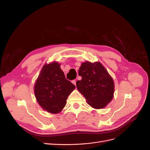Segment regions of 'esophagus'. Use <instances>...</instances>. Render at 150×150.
<instances>
[{
    "instance_id": "1",
    "label": "esophagus",
    "mask_w": 150,
    "mask_h": 150,
    "mask_svg": "<svg viewBox=\"0 0 150 150\" xmlns=\"http://www.w3.org/2000/svg\"><path fill=\"white\" fill-rule=\"evenodd\" d=\"M72 84H74L75 86L76 85V80H73V81H72Z\"/></svg>"
}]
</instances>
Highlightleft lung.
Here are the masks:
<instances>
[{
    "instance_id": "1",
    "label": "left lung",
    "mask_w": 150,
    "mask_h": 150,
    "mask_svg": "<svg viewBox=\"0 0 150 150\" xmlns=\"http://www.w3.org/2000/svg\"><path fill=\"white\" fill-rule=\"evenodd\" d=\"M81 81L76 87L86 98L87 103L95 109L105 108L114 96L115 83L101 62L86 61L79 69Z\"/></svg>"
}]
</instances>
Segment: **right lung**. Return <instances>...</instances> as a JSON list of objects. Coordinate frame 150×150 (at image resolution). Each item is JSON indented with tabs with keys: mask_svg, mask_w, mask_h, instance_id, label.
Returning a JSON list of instances; mask_svg holds the SVG:
<instances>
[{
	"mask_svg": "<svg viewBox=\"0 0 150 150\" xmlns=\"http://www.w3.org/2000/svg\"><path fill=\"white\" fill-rule=\"evenodd\" d=\"M74 89L75 86L66 79L57 61L44 65L34 88L39 105L52 114L63 110L68 96Z\"/></svg>",
	"mask_w": 150,
	"mask_h": 150,
	"instance_id": "obj_1",
	"label": "right lung"
}]
</instances>
